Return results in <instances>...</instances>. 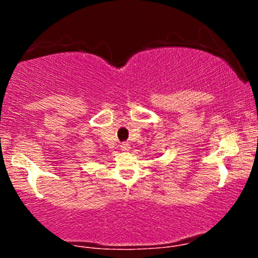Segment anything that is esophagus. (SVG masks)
I'll return each mask as SVG.
<instances>
[{
    "instance_id": "34e87169",
    "label": "esophagus",
    "mask_w": 258,
    "mask_h": 258,
    "mask_svg": "<svg viewBox=\"0 0 258 258\" xmlns=\"http://www.w3.org/2000/svg\"><path fill=\"white\" fill-rule=\"evenodd\" d=\"M130 148H131V147H130V144H128V143H126V142H125V143L121 144V149L125 150V152H127V150H128Z\"/></svg>"
}]
</instances>
